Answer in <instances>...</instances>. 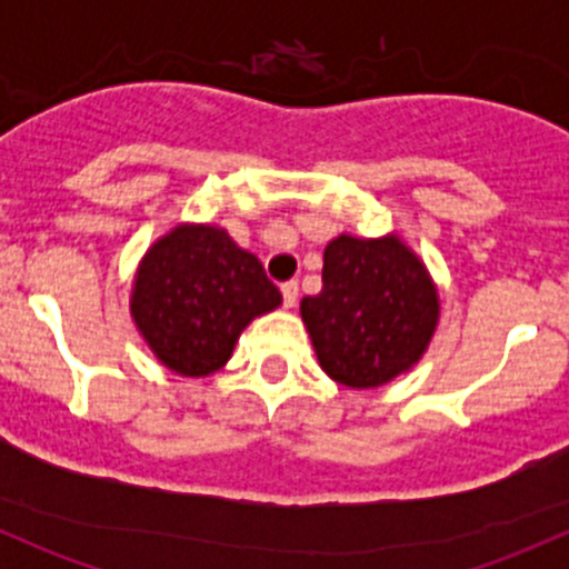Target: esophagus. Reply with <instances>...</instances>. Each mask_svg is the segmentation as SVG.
Listing matches in <instances>:
<instances>
[{
  "instance_id": "1",
  "label": "esophagus",
  "mask_w": 569,
  "mask_h": 569,
  "mask_svg": "<svg viewBox=\"0 0 569 569\" xmlns=\"http://www.w3.org/2000/svg\"><path fill=\"white\" fill-rule=\"evenodd\" d=\"M280 291H283V306L295 308L297 297H300V286H297V280H289V283H283V286H280Z\"/></svg>"
}]
</instances>
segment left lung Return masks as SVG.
I'll list each match as a JSON object with an SVG mask.
<instances>
[{
  "instance_id": "obj_1",
  "label": "left lung",
  "mask_w": 569,
  "mask_h": 569,
  "mask_svg": "<svg viewBox=\"0 0 569 569\" xmlns=\"http://www.w3.org/2000/svg\"><path fill=\"white\" fill-rule=\"evenodd\" d=\"M300 317L330 380L369 391L410 371L429 349L440 297L427 263L396 233H341L325 248L321 291Z\"/></svg>"
}]
</instances>
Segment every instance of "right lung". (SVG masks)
<instances>
[{"label": "right lung", "mask_w": 569, "mask_h": 569, "mask_svg": "<svg viewBox=\"0 0 569 569\" xmlns=\"http://www.w3.org/2000/svg\"><path fill=\"white\" fill-rule=\"evenodd\" d=\"M280 302L261 261L226 228L178 222L142 256L129 311L164 369L209 377L231 360L244 327Z\"/></svg>", "instance_id": "right-lung-1"}]
</instances>
